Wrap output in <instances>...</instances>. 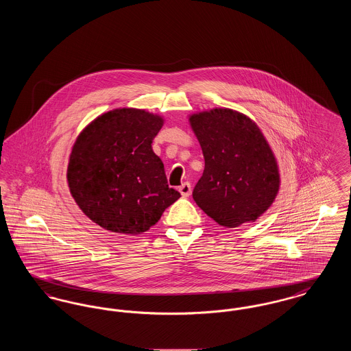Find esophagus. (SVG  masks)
I'll return each mask as SVG.
<instances>
[{
    "instance_id": "esophagus-1",
    "label": "esophagus",
    "mask_w": 351,
    "mask_h": 351,
    "mask_svg": "<svg viewBox=\"0 0 351 351\" xmlns=\"http://www.w3.org/2000/svg\"><path fill=\"white\" fill-rule=\"evenodd\" d=\"M179 192L182 193L183 197H189L192 193V186L189 183H183L179 186Z\"/></svg>"
}]
</instances>
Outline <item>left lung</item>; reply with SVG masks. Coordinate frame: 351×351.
Returning <instances> with one entry per match:
<instances>
[{"label": "left lung", "mask_w": 351, "mask_h": 351, "mask_svg": "<svg viewBox=\"0 0 351 351\" xmlns=\"http://www.w3.org/2000/svg\"><path fill=\"white\" fill-rule=\"evenodd\" d=\"M189 123L205 159L193 200L225 228L258 219L280 186L275 155L258 125L226 108L192 114Z\"/></svg>", "instance_id": "8db88e82"}]
</instances>
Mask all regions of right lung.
Listing matches in <instances>:
<instances>
[{
    "label": "right lung",
    "mask_w": 351,
    "mask_h": 351,
    "mask_svg": "<svg viewBox=\"0 0 351 351\" xmlns=\"http://www.w3.org/2000/svg\"><path fill=\"white\" fill-rule=\"evenodd\" d=\"M163 118L122 108L101 114L79 134L68 162L72 197L101 228L145 233L180 193L169 188L152 141Z\"/></svg>",
    "instance_id": "1"
}]
</instances>
